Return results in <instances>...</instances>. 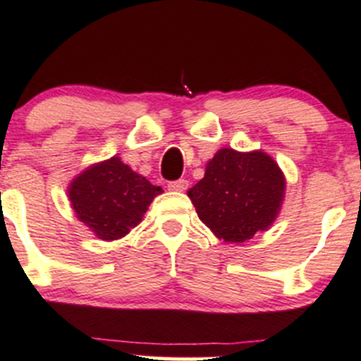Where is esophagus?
<instances>
[{
    "label": "esophagus",
    "instance_id": "esophagus-1",
    "mask_svg": "<svg viewBox=\"0 0 361 361\" xmlns=\"http://www.w3.org/2000/svg\"><path fill=\"white\" fill-rule=\"evenodd\" d=\"M189 185V182L185 179H179V180H172L169 184V189H172V191H185Z\"/></svg>",
    "mask_w": 361,
    "mask_h": 361
}]
</instances>
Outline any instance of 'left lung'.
I'll return each instance as SVG.
<instances>
[{
    "label": "left lung",
    "instance_id": "left-lung-1",
    "mask_svg": "<svg viewBox=\"0 0 361 361\" xmlns=\"http://www.w3.org/2000/svg\"><path fill=\"white\" fill-rule=\"evenodd\" d=\"M284 188L283 172L265 152L221 149L188 196L202 223L217 237L224 242H245L274 223Z\"/></svg>",
    "mask_w": 361,
    "mask_h": 361
}]
</instances>
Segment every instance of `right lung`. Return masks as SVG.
Returning <instances> with one entry per match:
<instances>
[{"label": "right lung", "instance_id": "add662e5", "mask_svg": "<svg viewBox=\"0 0 361 361\" xmlns=\"http://www.w3.org/2000/svg\"><path fill=\"white\" fill-rule=\"evenodd\" d=\"M70 202L77 217L102 240H117L137 226L154 196L163 192L117 156L89 166L73 182Z\"/></svg>", "mask_w": 361, "mask_h": 361}]
</instances>
